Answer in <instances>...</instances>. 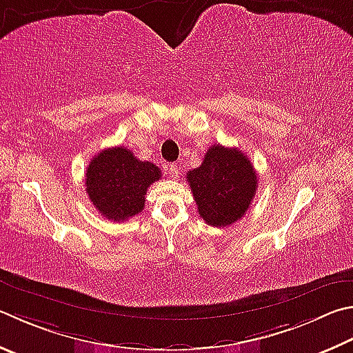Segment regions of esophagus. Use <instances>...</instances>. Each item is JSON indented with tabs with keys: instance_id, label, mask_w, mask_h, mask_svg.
Returning <instances> with one entry per match:
<instances>
[{
	"instance_id": "esophagus-1",
	"label": "esophagus",
	"mask_w": 353,
	"mask_h": 353,
	"mask_svg": "<svg viewBox=\"0 0 353 353\" xmlns=\"http://www.w3.org/2000/svg\"><path fill=\"white\" fill-rule=\"evenodd\" d=\"M179 174H181V172H179V166L174 165V163H170L168 165V176L171 179H177Z\"/></svg>"
}]
</instances>
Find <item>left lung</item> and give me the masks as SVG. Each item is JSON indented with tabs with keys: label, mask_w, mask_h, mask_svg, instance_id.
Returning a JSON list of instances; mask_svg holds the SVG:
<instances>
[{
	"label": "left lung",
	"mask_w": 353,
	"mask_h": 353,
	"mask_svg": "<svg viewBox=\"0 0 353 353\" xmlns=\"http://www.w3.org/2000/svg\"><path fill=\"white\" fill-rule=\"evenodd\" d=\"M197 211L213 227H227L245 214L258 188L253 163L238 148L213 145L203 162L188 171Z\"/></svg>",
	"instance_id": "left-lung-1"
}]
</instances>
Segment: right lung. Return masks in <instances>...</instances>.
Segmentation results:
<instances>
[{"instance_id": "1", "label": "right lung", "mask_w": 353, "mask_h": 353, "mask_svg": "<svg viewBox=\"0 0 353 353\" xmlns=\"http://www.w3.org/2000/svg\"><path fill=\"white\" fill-rule=\"evenodd\" d=\"M162 177L159 166L134 157L125 146L99 152L86 170V193L95 210L114 222L142 213L145 194Z\"/></svg>"}]
</instances>
